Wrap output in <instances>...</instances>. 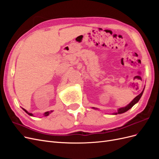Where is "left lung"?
Masks as SVG:
<instances>
[{
	"mask_svg": "<svg viewBox=\"0 0 159 159\" xmlns=\"http://www.w3.org/2000/svg\"><path fill=\"white\" fill-rule=\"evenodd\" d=\"M145 89V88H144ZM144 89H143V90L142 91V92L139 94V95H138L136 98H134L133 99V101L132 102L130 103L129 104H128L127 106H125V107H121V108H119L118 110H117V112H116V113H113V115H117V114H121V113H125V112H126V111H127L129 110V109H131L133 105H134V104H136L139 101V99H141V96H142V95H143V91H144ZM93 109H95L94 107H93Z\"/></svg>",
	"mask_w": 159,
	"mask_h": 159,
	"instance_id": "left-lung-1",
	"label": "left lung"
}]
</instances>
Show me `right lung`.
Masks as SVG:
<instances>
[{
    "instance_id": "1",
    "label": "right lung",
    "mask_w": 159,
    "mask_h": 159,
    "mask_svg": "<svg viewBox=\"0 0 159 159\" xmlns=\"http://www.w3.org/2000/svg\"><path fill=\"white\" fill-rule=\"evenodd\" d=\"M22 109H23V108H22ZM23 110L25 111L27 114H28L29 115H30V116H33V114H32V113H29V112H28L27 111H26V109H23ZM52 112H53V111H47V112H45V113H44V116H48V115H49V114H50Z\"/></svg>"
}]
</instances>
